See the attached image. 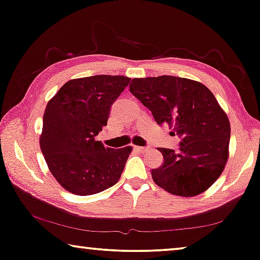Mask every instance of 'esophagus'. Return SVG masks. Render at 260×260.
Returning <instances> with one entry per match:
<instances>
[{
    "label": "esophagus",
    "mask_w": 260,
    "mask_h": 260,
    "mask_svg": "<svg viewBox=\"0 0 260 260\" xmlns=\"http://www.w3.org/2000/svg\"><path fill=\"white\" fill-rule=\"evenodd\" d=\"M135 149H136L138 152H145L148 150V148H144V147H135Z\"/></svg>",
    "instance_id": "obj_1"
}]
</instances>
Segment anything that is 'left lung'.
Here are the masks:
<instances>
[{"mask_svg": "<svg viewBox=\"0 0 260 260\" xmlns=\"http://www.w3.org/2000/svg\"><path fill=\"white\" fill-rule=\"evenodd\" d=\"M130 92L150 110L158 125L179 135L177 151L159 148L163 166L151 170L154 182L173 195L204 193L219 179L229 159V117L209 88L187 78H134Z\"/></svg>", "mask_w": 260, "mask_h": 260, "instance_id": "8db88e82", "label": "left lung"}]
</instances>
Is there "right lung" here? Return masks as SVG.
<instances>
[{"mask_svg": "<svg viewBox=\"0 0 260 260\" xmlns=\"http://www.w3.org/2000/svg\"><path fill=\"white\" fill-rule=\"evenodd\" d=\"M130 78L93 76L69 80L47 103L40 148L49 172L63 189L92 195L118 182L133 147H104L95 136Z\"/></svg>", "mask_w": 260, "mask_h": 260, "instance_id": "right-lung-1", "label": "right lung"}]
</instances>
